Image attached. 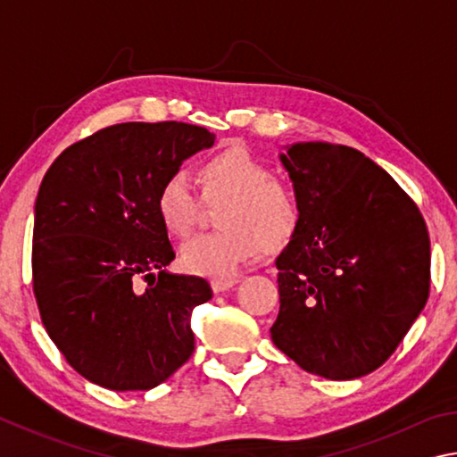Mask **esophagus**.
Listing matches in <instances>:
<instances>
[{
  "label": "esophagus",
  "instance_id": "34e87169",
  "mask_svg": "<svg viewBox=\"0 0 457 457\" xmlns=\"http://www.w3.org/2000/svg\"><path fill=\"white\" fill-rule=\"evenodd\" d=\"M236 284H237L236 278H215V280H212V290L215 294H220V292H226L229 288H234Z\"/></svg>",
  "mask_w": 457,
  "mask_h": 457
}]
</instances>
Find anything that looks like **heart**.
I'll return each mask as SVG.
<instances>
[{
  "label": "heart",
  "instance_id": "obj_1",
  "mask_svg": "<svg viewBox=\"0 0 457 457\" xmlns=\"http://www.w3.org/2000/svg\"><path fill=\"white\" fill-rule=\"evenodd\" d=\"M201 193L221 201L220 229L183 245L181 266L195 276L226 278L252 260L260 247L268 253L288 245L300 228V201L288 183L272 177L270 167L244 146H228L201 161ZM199 210V195L183 171L169 173L159 185L154 212L171 236H187Z\"/></svg>",
  "mask_w": 457,
  "mask_h": 457
}]
</instances>
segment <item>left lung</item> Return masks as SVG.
Returning <instances> with one entry per match:
<instances>
[{
    "label": "left lung",
    "instance_id": "8db88e82",
    "mask_svg": "<svg viewBox=\"0 0 457 457\" xmlns=\"http://www.w3.org/2000/svg\"><path fill=\"white\" fill-rule=\"evenodd\" d=\"M300 228L276 258L274 345L312 375L349 381L391 357L429 296V236L411 199L361 151L286 145Z\"/></svg>",
    "mask_w": 457,
    "mask_h": 457
}]
</instances>
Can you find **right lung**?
I'll return each mask as SVG.
<instances>
[{
  "label": "right lung",
  "mask_w": 457,
  "mask_h": 457,
  "mask_svg": "<svg viewBox=\"0 0 457 457\" xmlns=\"http://www.w3.org/2000/svg\"><path fill=\"white\" fill-rule=\"evenodd\" d=\"M215 135L185 122H122L54 161L34 205L40 316L74 370L111 391L167 381L195 349L204 278L169 274L175 252L154 212L159 185ZM151 279L138 291L137 277Z\"/></svg>",
  "instance_id": "right-lung-1"
}]
</instances>
